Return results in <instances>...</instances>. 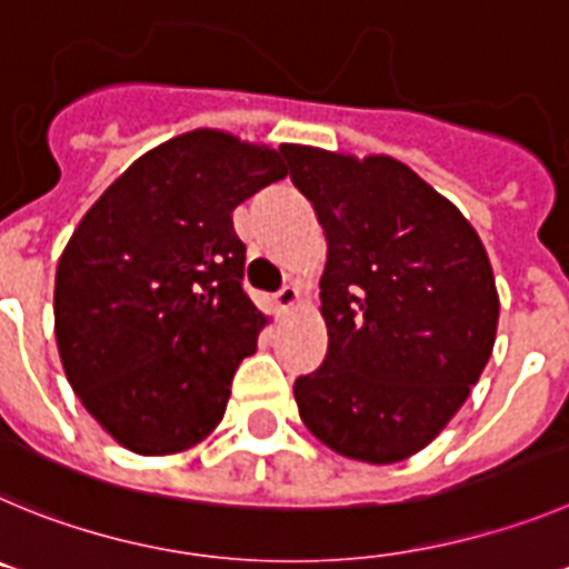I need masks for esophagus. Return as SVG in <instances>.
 I'll return each instance as SVG.
<instances>
[{
    "mask_svg": "<svg viewBox=\"0 0 569 569\" xmlns=\"http://www.w3.org/2000/svg\"><path fill=\"white\" fill-rule=\"evenodd\" d=\"M297 297H300V291H297L295 286H283V289L274 295V303H278V309H289V306L297 303Z\"/></svg>",
    "mask_w": 569,
    "mask_h": 569,
    "instance_id": "1",
    "label": "esophagus"
}]
</instances>
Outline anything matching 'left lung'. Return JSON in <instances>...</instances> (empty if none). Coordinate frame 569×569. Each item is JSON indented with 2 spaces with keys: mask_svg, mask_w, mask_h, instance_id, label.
<instances>
[{
  "mask_svg": "<svg viewBox=\"0 0 569 569\" xmlns=\"http://www.w3.org/2000/svg\"><path fill=\"white\" fill-rule=\"evenodd\" d=\"M283 156L329 243V348L295 380L300 419L348 459H408L462 408L490 360L499 297L488 252L406 163L297 144Z\"/></svg>",
  "mask_w": 569,
  "mask_h": 569,
  "instance_id": "8db88e82",
  "label": "left lung"
}]
</instances>
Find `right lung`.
I'll use <instances>...</instances> for the list:
<instances>
[{"label": "right lung", "instance_id": "right-lung-1", "mask_svg": "<svg viewBox=\"0 0 569 569\" xmlns=\"http://www.w3.org/2000/svg\"><path fill=\"white\" fill-rule=\"evenodd\" d=\"M280 156L218 130L172 138L107 189L61 254V366L124 448L176 453L221 422L266 322L243 289L232 212L283 181Z\"/></svg>", "mask_w": 569, "mask_h": 569}]
</instances>
